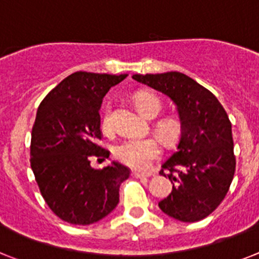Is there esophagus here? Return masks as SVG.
Here are the masks:
<instances>
[{
  "instance_id": "esophagus-1",
  "label": "esophagus",
  "mask_w": 259,
  "mask_h": 259,
  "mask_svg": "<svg viewBox=\"0 0 259 259\" xmlns=\"http://www.w3.org/2000/svg\"><path fill=\"white\" fill-rule=\"evenodd\" d=\"M132 175H133L134 178H150L153 174L151 172H140V171H133L132 172Z\"/></svg>"
}]
</instances>
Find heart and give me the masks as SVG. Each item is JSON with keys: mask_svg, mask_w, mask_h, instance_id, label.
I'll list each match as a JSON object with an SVG mask.
<instances>
[{"mask_svg": "<svg viewBox=\"0 0 259 259\" xmlns=\"http://www.w3.org/2000/svg\"><path fill=\"white\" fill-rule=\"evenodd\" d=\"M137 109L143 116L153 118L160 110V101L151 93L142 92L134 97ZM103 127H110V106H106L103 116ZM156 133L164 142L171 143L177 140L180 132V123L177 118H164L156 123ZM114 155L117 159L134 168H147V167L160 155V145L155 138H130L119 142L114 147Z\"/></svg>", "mask_w": 259, "mask_h": 259, "instance_id": "b5f03b06", "label": "heart"}]
</instances>
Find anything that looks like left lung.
Masks as SVG:
<instances>
[{
    "instance_id": "1",
    "label": "left lung",
    "mask_w": 259,
    "mask_h": 259,
    "mask_svg": "<svg viewBox=\"0 0 259 259\" xmlns=\"http://www.w3.org/2000/svg\"><path fill=\"white\" fill-rule=\"evenodd\" d=\"M133 79L167 96L177 106L180 138L177 151L163 163L172 191L159 201L163 213L196 223L221 204L236 170L232 123L208 89L184 73L134 75Z\"/></svg>"
}]
</instances>
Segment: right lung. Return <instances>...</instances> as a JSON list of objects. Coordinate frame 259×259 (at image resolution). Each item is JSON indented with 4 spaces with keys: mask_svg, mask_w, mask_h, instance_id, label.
<instances>
[{
    "mask_svg": "<svg viewBox=\"0 0 259 259\" xmlns=\"http://www.w3.org/2000/svg\"><path fill=\"white\" fill-rule=\"evenodd\" d=\"M127 75L75 72L45 97L31 132L30 163L43 199L56 216L73 225L97 223L119 201L129 178L118 162L95 170L92 156L109 158L101 140L100 108L112 87Z\"/></svg>",
    "mask_w": 259,
    "mask_h": 259,
    "instance_id": "right-lung-1",
    "label": "right lung"
}]
</instances>
